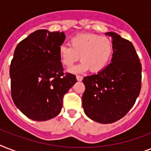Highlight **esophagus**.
<instances>
[{
    "instance_id": "obj_1",
    "label": "esophagus",
    "mask_w": 151,
    "mask_h": 151,
    "mask_svg": "<svg viewBox=\"0 0 151 151\" xmlns=\"http://www.w3.org/2000/svg\"><path fill=\"white\" fill-rule=\"evenodd\" d=\"M76 78H77V80H78V81H81L83 79V77L82 76H80V75H77Z\"/></svg>"
}]
</instances>
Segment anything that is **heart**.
<instances>
[{
  "instance_id": "obj_1",
  "label": "heart",
  "mask_w": 151,
  "mask_h": 151,
  "mask_svg": "<svg viewBox=\"0 0 151 151\" xmlns=\"http://www.w3.org/2000/svg\"><path fill=\"white\" fill-rule=\"evenodd\" d=\"M70 46L63 45L58 54L62 63L70 68L80 59L81 63L71 70L73 73L88 70L98 72L105 68L113 54V44L107 37L94 34H79L69 41Z\"/></svg>"
}]
</instances>
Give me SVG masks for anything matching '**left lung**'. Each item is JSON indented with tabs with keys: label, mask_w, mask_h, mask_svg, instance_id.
I'll return each instance as SVG.
<instances>
[{
	"label": "left lung",
	"mask_w": 151,
	"mask_h": 151,
	"mask_svg": "<svg viewBox=\"0 0 151 151\" xmlns=\"http://www.w3.org/2000/svg\"><path fill=\"white\" fill-rule=\"evenodd\" d=\"M106 34L112 38L111 63L82 81L84 111L101 124L117 122L129 112L139 95L142 79V66L133 45L114 32Z\"/></svg>",
	"instance_id": "obj_1"
}]
</instances>
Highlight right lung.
Returning <instances> with one entry per match:
<instances>
[{"label":"right lung","mask_w":151,"mask_h":151,"mask_svg":"<svg viewBox=\"0 0 151 151\" xmlns=\"http://www.w3.org/2000/svg\"><path fill=\"white\" fill-rule=\"evenodd\" d=\"M63 32L38 29L18 44L10 65L12 97L30 119L44 122L59 114L63 96L76 82L75 75L63 73L58 50Z\"/></svg>","instance_id":"1"}]
</instances>
